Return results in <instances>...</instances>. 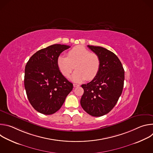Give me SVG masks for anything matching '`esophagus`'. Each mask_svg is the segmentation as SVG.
<instances>
[{"instance_id":"1","label":"esophagus","mask_w":153,"mask_h":153,"mask_svg":"<svg viewBox=\"0 0 153 153\" xmlns=\"http://www.w3.org/2000/svg\"><path fill=\"white\" fill-rule=\"evenodd\" d=\"M73 86H74V87H77V86H79L80 85H79V84H75V83H74V84H73Z\"/></svg>"}]
</instances>
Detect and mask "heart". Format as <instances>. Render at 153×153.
<instances>
[{"instance_id": "obj_1", "label": "heart", "mask_w": 153, "mask_h": 153, "mask_svg": "<svg viewBox=\"0 0 153 153\" xmlns=\"http://www.w3.org/2000/svg\"><path fill=\"white\" fill-rule=\"evenodd\" d=\"M58 68L62 74L68 77L75 67L76 71L71 79L81 82L86 79L91 80L98 74L100 67L99 56L83 46H76L70 50L68 57L60 55L57 59Z\"/></svg>"}]
</instances>
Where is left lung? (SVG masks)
Wrapping results in <instances>:
<instances>
[{"label":"left lung","mask_w":153,"mask_h":153,"mask_svg":"<svg viewBox=\"0 0 153 153\" xmlns=\"http://www.w3.org/2000/svg\"><path fill=\"white\" fill-rule=\"evenodd\" d=\"M88 47L99 56L100 67L92 81L82 85L84 93L80 105L90 115L100 117L108 113L117 103L123 88L125 71L121 62L113 52L101 47Z\"/></svg>","instance_id":"8db88e82"}]
</instances>
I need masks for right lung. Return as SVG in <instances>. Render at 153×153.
<instances>
[{
	"label": "right lung",
	"mask_w": 153,
	"mask_h": 153,
	"mask_svg": "<svg viewBox=\"0 0 153 153\" xmlns=\"http://www.w3.org/2000/svg\"><path fill=\"white\" fill-rule=\"evenodd\" d=\"M69 48L65 45H50L37 51L27 63L26 93L32 106L40 113H55L73 90V83L62 74L57 65L59 56Z\"/></svg>",
	"instance_id": "1"
}]
</instances>
